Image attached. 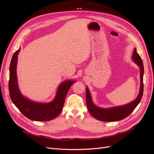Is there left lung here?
I'll return each mask as SVG.
<instances>
[{"instance_id":"1","label":"left lung","mask_w":154,"mask_h":154,"mask_svg":"<svg viewBox=\"0 0 154 154\" xmlns=\"http://www.w3.org/2000/svg\"><path fill=\"white\" fill-rule=\"evenodd\" d=\"M134 62L137 64L140 69V92L133 102L128 104L114 107L111 108H100L96 106L92 101V98L88 88H86V102H87V109L89 113L96 119L106 122H112L122 120L126 118L133 112L136 107L140 103L144 91V84H143V74H144V66L140 56L137 52V49H134L132 56Z\"/></svg>"}]
</instances>
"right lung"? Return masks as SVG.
I'll list each match as a JSON object with an SVG mask.
<instances>
[{
  "mask_svg": "<svg viewBox=\"0 0 154 154\" xmlns=\"http://www.w3.org/2000/svg\"><path fill=\"white\" fill-rule=\"evenodd\" d=\"M20 51V48L14 54L10 65L8 88L10 98L17 109L28 119L36 121H47L54 119L62 112L67 92L75 81H65L61 83L54 100L51 102L38 103L30 100L21 94L17 85L16 66Z\"/></svg>",
  "mask_w": 154,
  "mask_h": 154,
  "instance_id": "1",
  "label": "right lung"
}]
</instances>
